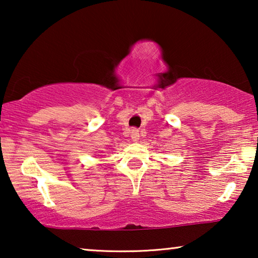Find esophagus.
<instances>
[{
	"label": "esophagus",
	"instance_id": "esophagus-1",
	"mask_svg": "<svg viewBox=\"0 0 258 258\" xmlns=\"http://www.w3.org/2000/svg\"><path fill=\"white\" fill-rule=\"evenodd\" d=\"M130 136H132L134 142H137V141H139V139H140V132L137 129H133L132 134H130Z\"/></svg>",
	"mask_w": 258,
	"mask_h": 258
}]
</instances>
